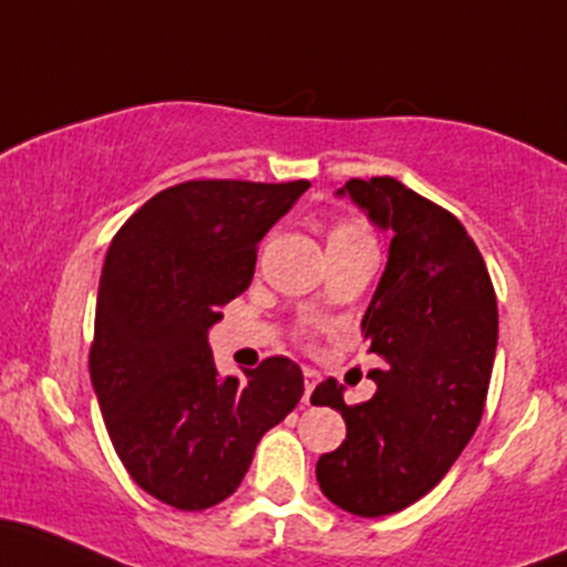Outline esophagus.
<instances>
[{
	"label": "esophagus",
	"mask_w": 567,
	"mask_h": 567,
	"mask_svg": "<svg viewBox=\"0 0 567 567\" xmlns=\"http://www.w3.org/2000/svg\"><path fill=\"white\" fill-rule=\"evenodd\" d=\"M317 382H320V377H317V371L303 369V403L312 401V390L317 388Z\"/></svg>",
	"instance_id": "1"
}]
</instances>
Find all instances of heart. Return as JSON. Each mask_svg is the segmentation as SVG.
<instances>
[{"label":"heart","mask_w":567,"mask_h":567,"mask_svg":"<svg viewBox=\"0 0 567 567\" xmlns=\"http://www.w3.org/2000/svg\"><path fill=\"white\" fill-rule=\"evenodd\" d=\"M358 236H365L358 226H352V223H336V226L331 228V234H328V245H336V241H347V239H358Z\"/></svg>","instance_id":"b5f03b06"}]
</instances>
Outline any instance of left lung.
<instances>
[{
	"label": "left lung",
	"instance_id": "8db88e82",
	"mask_svg": "<svg viewBox=\"0 0 567 567\" xmlns=\"http://www.w3.org/2000/svg\"><path fill=\"white\" fill-rule=\"evenodd\" d=\"M377 228L393 231L388 266L365 309L363 339L382 358L377 393L347 406L333 379L312 403L347 422L339 450L317 460L322 495L344 512L384 516L427 495L482 420L497 347V301L463 223L393 177L350 179Z\"/></svg>",
	"mask_w": 567,
	"mask_h": 567
}]
</instances>
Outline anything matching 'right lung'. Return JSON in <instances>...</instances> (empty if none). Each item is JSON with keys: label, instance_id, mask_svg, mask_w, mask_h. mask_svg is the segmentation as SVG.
<instances>
[{"label": "right lung", "instance_id": "1", "mask_svg": "<svg viewBox=\"0 0 567 567\" xmlns=\"http://www.w3.org/2000/svg\"><path fill=\"white\" fill-rule=\"evenodd\" d=\"M309 188L190 179L121 226L99 279L91 382L117 457L179 512L226 501L303 395L290 358L220 379L207 333L252 282L258 241Z\"/></svg>", "mask_w": 567, "mask_h": 567}]
</instances>
